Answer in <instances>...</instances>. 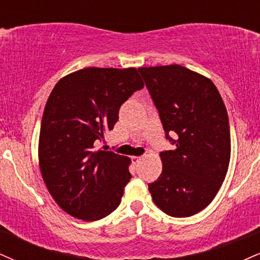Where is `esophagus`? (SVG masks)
<instances>
[{
    "label": "esophagus",
    "instance_id": "1",
    "mask_svg": "<svg viewBox=\"0 0 260 260\" xmlns=\"http://www.w3.org/2000/svg\"><path fill=\"white\" fill-rule=\"evenodd\" d=\"M143 159V156H133L132 157V161L133 164H136V165H138V164L140 162V160Z\"/></svg>",
    "mask_w": 260,
    "mask_h": 260
}]
</instances>
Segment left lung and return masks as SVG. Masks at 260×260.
Segmentation results:
<instances>
[{
    "instance_id": "8db88e82",
    "label": "left lung",
    "mask_w": 260,
    "mask_h": 260,
    "mask_svg": "<svg viewBox=\"0 0 260 260\" xmlns=\"http://www.w3.org/2000/svg\"><path fill=\"white\" fill-rule=\"evenodd\" d=\"M166 137L176 145L160 153L162 172L149 183L164 213L188 217L213 202L231 156L229 116L219 90L207 77L180 64L140 67ZM176 133L177 140L169 134Z\"/></svg>"
}]
</instances>
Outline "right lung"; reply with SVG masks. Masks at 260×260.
Masks as SVG:
<instances>
[{
	"label": "right lung",
	"mask_w": 260,
	"mask_h": 260,
	"mask_svg": "<svg viewBox=\"0 0 260 260\" xmlns=\"http://www.w3.org/2000/svg\"><path fill=\"white\" fill-rule=\"evenodd\" d=\"M143 86L137 68L86 67L52 89L41 120L39 168L50 194L71 216L96 221L120 205L132 177L131 159L95 145Z\"/></svg>",
	"instance_id": "add662e5"
}]
</instances>
